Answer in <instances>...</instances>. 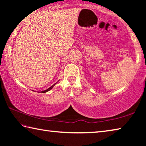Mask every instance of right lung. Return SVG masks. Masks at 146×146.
Here are the masks:
<instances>
[{
	"mask_svg": "<svg viewBox=\"0 0 146 146\" xmlns=\"http://www.w3.org/2000/svg\"><path fill=\"white\" fill-rule=\"evenodd\" d=\"M56 83H57V82H56ZM55 84H56V83L55 84H53V86H51L50 88H49L48 89H47L46 90H44V91H40V92H41V93H46V92H48V91H49V90H51V89H52V88L54 87V86H55ZM38 93H40V92H38Z\"/></svg>",
	"mask_w": 146,
	"mask_h": 146,
	"instance_id": "1",
	"label": "right lung"
}]
</instances>
